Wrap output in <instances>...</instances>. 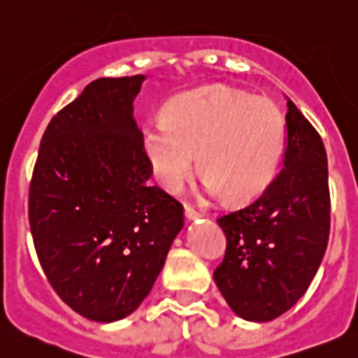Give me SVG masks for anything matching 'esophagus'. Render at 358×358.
I'll return each instance as SVG.
<instances>
[{
	"instance_id": "1",
	"label": "esophagus",
	"mask_w": 358,
	"mask_h": 358,
	"mask_svg": "<svg viewBox=\"0 0 358 358\" xmlns=\"http://www.w3.org/2000/svg\"><path fill=\"white\" fill-rule=\"evenodd\" d=\"M199 215H201V213L196 212V210L192 208V206L185 205V219H187V220H196Z\"/></svg>"
}]
</instances>
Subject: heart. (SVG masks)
Wrapping results in <instances>:
<instances>
[{"label": "heart", "mask_w": 358, "mask_h": 358, "mask_svg": "<svg viewBox=\"0 0 358 358\" xmlns=\"http://www.w3.org/2000/svg\"><path fill=\"white\" fill-rule=\"evenodd\" d=\"M285 143V116L272 100L226 85L175 96L164 120L143 129V152L164 189H182L198 153L206 194H224L231 203L263 194L275 178Z\"/></svg>", "instance_id": "obj_1"}]
</instances>
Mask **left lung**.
I'll return each mask as SVG.
<instances>
[{
  "instance_id": "1",
  "label": "left lung",
  "mask_w": 358,
  "mask_h": 358,
  "mask_svg": "<svg viewBox=\"0 0 358 358\" xmlns=\"http://www.w3.org/2000/svg\"><path fill=\"white\" fill-rule=\"evenodd\" d=\"M285 168L249 206L217 219L226 255L213 279L247 322H272L315 279L330 233L327 152L320 134L286 99Z\"/></svg>"
}]
</instances>
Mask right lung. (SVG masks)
Returning <instances> with one entry per match:
<instances>
[{"mask_svg":"<svg viewBox=\"0 0 358 358\" xmlns=\"http://www.w3.org/2000/svg\"><path fill=\"white\" fill-rule=\"evenodd\" d=\"M145 76L100 78L48 125L29 185V228L59 299L92 322L125 318L148 296L183 206L152 176L134 99Z\"/></svg>","mask_w":358,"mask_h":358,"instance_id":"right-lung-1","label":"right lung"}]
</instances>
